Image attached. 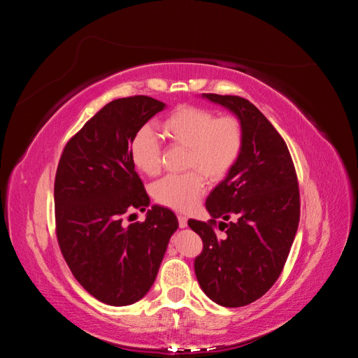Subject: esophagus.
Segmentation results:
<instances>
[{
	"label": "esophagus",
	"mask_w": 358,
	"mask_h": 358,
	"mask_svg": "<svg viewBox=\"0 0 358 358\" xmlns=\"http://www.w3.org/2000/svg\"><path fill=\"white\" fill-rule=\"evenodd\" d=\"M178 221H179V227H180V229H185V227L188 225V218H187L185 215L179 213V215H178Z\"/></svg>",
	"instance_id": "1"
}]
</instances>
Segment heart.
<instances>
[{"mask_svg": "<svg viewBox=\"0 0 358 358\" xmlns=\"http://www.w3.org/2000/svg\"><path fill=\"white\" fill-rule=\"evenodd\" d=\"M171 146L187 148L183 175H169L152 188L154 199L166 208H196L209 182H220L234 167L243 148V127L236 116H216L199 106H180L159 124ZM129 157L137 170L155 176L162 166V146L152 129L140 128L129 143Z\"/></svg>", "mask_w": 358, "mask_h": 358, "instance_id": "heart-1", "label": "heart"}]
</instances>
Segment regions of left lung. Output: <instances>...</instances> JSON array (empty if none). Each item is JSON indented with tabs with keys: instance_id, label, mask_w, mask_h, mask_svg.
Segmentation results:
<instances>
[{
	"instance_id": "1",
	"label": "left lung",
	"mask_w": 358,
	"mask_h": 358,
	"mask_svg": "<svg viewBox=\"0 0 358 358\" xmlns=\"http://www.w3.org/2000/svg\"><path fill=\"white\" fill-rule=\"evenodd\" d=\"M203 96L239 117L243 148L206 200L212 220L188 221L203 241L194 270L210 300L241 308L264 296L282 273L300 220L299 182L284 138L251 101L237 95Z\"/></svg>"
}]
</instances>
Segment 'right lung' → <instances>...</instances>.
Instances as JSON below:
<instances>
[{
    "mask_svg": "<svg viewBox=\"0 0 358 358\" xmlns=\"http://www.w3.org/2000/svg\"><path fill=\"white\" fill-rule=\"evenodd\" d=\"M164 107L146 95L110 101L69 140L57 169L61 254L78 282L110 306L131 305L150 289L179 225L176 215L161 206H152L143 222H122L129 210L149 206L129 143Z\"/></svg>",
    "mask_w": 358,
    "mask_h": 358,
    "instance_id": "add662e5",
    "label": "right lung"
}]
</instances>
